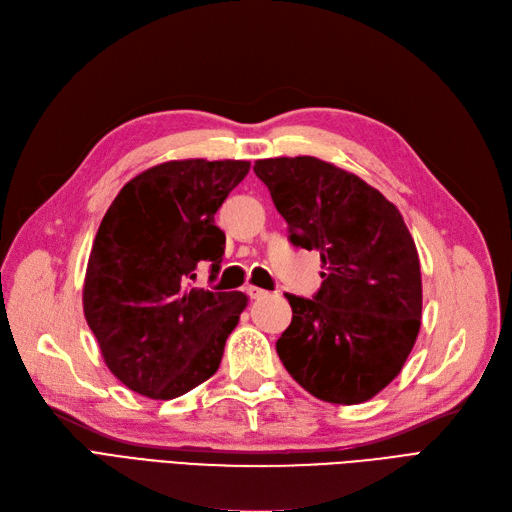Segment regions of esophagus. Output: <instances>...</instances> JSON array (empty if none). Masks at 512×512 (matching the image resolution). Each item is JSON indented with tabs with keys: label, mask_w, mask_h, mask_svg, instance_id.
Returning a JSON list of instances; mask_svg holds the SVG:
<instances>
[{
	"label": "esophagus",
	"mask_w": 512,
	"mask_h": 512,
	"mask_svg": "<svg viewBox=\"0 0 512 512\" xmlns=\"http://www.w3.org/2000/svg\"><path fill=\"white\" fill-rule=\"evenodd\" d=\"M246 293H249L251 300H259V298H263V295H266L268 291H263V289L255 287V285H249V287H246Z\"/></svg>",
	"instance_id": "34e87169"
}]
</instances>
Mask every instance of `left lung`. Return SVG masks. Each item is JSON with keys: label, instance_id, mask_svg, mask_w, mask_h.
<instances>
[{"label": "left lung", "instance_id": "1", "mask_svg": "<svg viewBox=\"0 0 512 512\" xmlns=\"http://www.w3.org/2000/svg\"><path fill=\"white\" fill-rule=\"evenodd\" d=\"M289 225L321 253L312 300L285 293L293 319L276 342L287 372L315 398L361 404L400 374L421 327V266L400 210L366 180L317 157L255 161Z\"/></svg>", "mask_w": 512, "mask_h": 512}]
</instances>
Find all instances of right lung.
I'll return each instance as SVG.
<instances>
[{
    "instance_id": "obj_1",
    "label": "right lung",
    "mask_w": 512,
    "mask_h": 512,
    "mask_svg": "<svg viewBox=\"0 0 512 512\" xmlns=\"http://www.w3.org/2000/svg\"><path fill=\"white\" fill-rule=\"evenodd\" d=\"M251 163L166 161L114 197L87 263L82 308L108 370L151 400H174L219 370L249 298L191 287L200 261L219 274L214 214Z\"/></svg>"
}]
</instances>
